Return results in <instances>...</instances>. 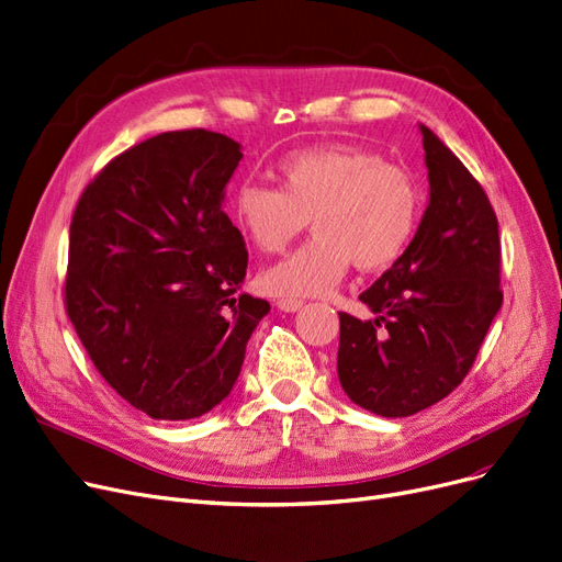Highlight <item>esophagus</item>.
Returning a JSON list of instances; mask_svg holds the SVG:
<instances>
[{"label": "esophagus", "mask_w": 562, "mask_h": 562, "mask_svg": "<svg viewBox=\"0 0 562 562\" xmlns=\"http://www.w3.org/2000/svg\"><path fill=\"white\" fill-rule=\"evenodd\" d=\"M301 307H303V301H299V299H280L278 301V310H282V313H299Z\"/></svg>", "instance_id": "obj_1"}]
</instances>
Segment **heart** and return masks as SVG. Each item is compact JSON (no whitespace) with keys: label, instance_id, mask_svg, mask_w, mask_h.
Segmentation results:
<instances>
[{"label":"heart","instance_id":"b5f03b06","mask_svg":"<svg viewBox=\"0 0 562 562\" xmlns=\"http://www.w3.org/2000/svg\"><path fill=\"white\" fill-rule=\"evenodd\" d=\"M279 187L243 180L232 199L240 232L266 255L282 252L303 228L315 236L261 273L268 294L322 296L347 273H378L409 247L424 211L422 184L398 164L355 145L328 143L284 155Z\"/></svg>","mask_w":562,"mask_h":562}]
</instances>
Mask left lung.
Returning <instances> with one entry per match:
<instances>
[{
	"instance_id": "8db88e82",
	"label": "left lung",
	"mask_w": 562,
	"mask_h": 562,
	"mask_svg": "<svg viewBox=\"0 0 562 562\" xmlns=\"http://www.w3.org/2000/svg\"><path fill=\"white\" fill-rule=\"evenodd\" d=\"M428 205L405 255L359 296L375 319L340 313L338 378L351 403L409 417L459 386L501 313V236L482 184L419 124Z\"/></svg>"
}]
</instances>
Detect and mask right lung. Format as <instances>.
Instances as JSON below:
<instances>
[{"instance_id": "add662e5", "label": "right lung", "mask_w": 562, "mask_h": 562, "mask_svg": "<svg viewBox=\"0 0 562 562\" xmlns=\"http://www.w3.org/2000/svg\"><path fill=\"white\" fill-rule=\"evenodd\" d=\"M240 159L224 134L166 132L103 166L76 205L69 319L101 378L150 419L220 405L270 310L238 294L247 249L222 211Z\"/></svg>"}]
</instances>
